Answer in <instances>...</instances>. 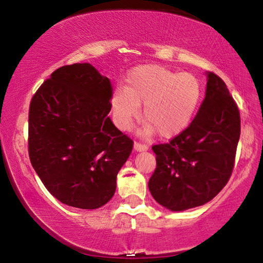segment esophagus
I'll list each match as a JSON object with an SVG mask.
<instances>
[{"label":"esophagus","instance_id":"34e87169","mask_svg":"<svg viewBox=\"0 0 263 263\" xmlns=\"http://www.w3.org/2000/svg\"><path fill=\"white\" fill-rule=\"evenodd\" d=\"M134 149L136 151V152H145V151L148 149V146L142 145V143H140V142H135Z\"/></svg>","mask_w":263,"mask_h":263}]
</instances>
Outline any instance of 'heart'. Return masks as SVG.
<instances>
[{
	"label": "heart",
	"instance_id": "obj_1",
	"mask_svg": "<svg viewBox=\"0 0 263 263\" xmlns=\"http://www.w3.org/2000/svg\"><path fill=\"white\" fill-rule=\"evenodd\" d=\"M202 95V84L193 73L145 64L129 73L125 89L114 93L111 106L117 124L127 129L139 117L140 104H145L146 132H159L161 138L171 139L192 123Z\"/></svg>",
	"mask_w": 263,
	"mask_h": 263
}]
</instances>
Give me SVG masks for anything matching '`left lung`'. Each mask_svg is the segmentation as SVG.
<instances>
[{"label":"left lung","instance_id":"8db88e82","mask_svg":"<svg viewBox=\"0 0 263 263\" xmlns=\"http://www.w3.org/2000/svg\"><path fill=\"white\" fill-rule=\"evenodd\" d=\"M206 96L184 132L152 147L157 167L148 188L154 200L174 212L207 203L228 183L240 135V117L225 82L206 73Z\"/></svg>","mask_w":263,"mask_h":263}]
</instances>
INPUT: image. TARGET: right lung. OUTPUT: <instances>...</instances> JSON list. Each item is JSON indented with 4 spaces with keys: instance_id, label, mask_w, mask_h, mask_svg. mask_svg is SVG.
<instances>
[{
    "instance_id": "obj_1",
    "label": "right lung",
    "mask_w": 263,
    "mask_h": 263,
    "mask_svg": "<svg viewBox=\"0 0 263 263\" xmlns=\"http://www.w3.org/2000/svg\"><path fill=\"white\" fill-rule=\"evenodd\" d=\"M112 86L92 64L61 67L31 100L28 154L57 200L97 210L116 192L118 171L133 141L107 116Z\"/></svg>"
}]
</instances>
